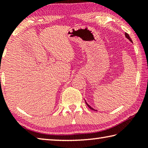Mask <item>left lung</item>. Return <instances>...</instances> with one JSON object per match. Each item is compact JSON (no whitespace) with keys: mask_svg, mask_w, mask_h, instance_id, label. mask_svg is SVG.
Returning <instances> with one entry per match:
<instances>
[{"mask_svg":"<svg viewBox=\"0 0 148 148\" xmlns=\"http://www.w3.org/2000/svg\"><path fill=\"white\" fill-rule=\"evenodd\" d=\"M125 37H126V38H127V39H128L130 41V42H132V40H131V37H130L129 36V35L128 34H127V33H126V32H125ZM85 101H86V104L87 105V106H88L89 108L90 109H91V110H94V111H97V110H95L94 108H92L91 106H90V105L89 104H87V102H86V100H85Z\"/></svg>","mask_w":148,"mask_h":148,"instance_id":"1","label":"left lung"}]
</instances>
